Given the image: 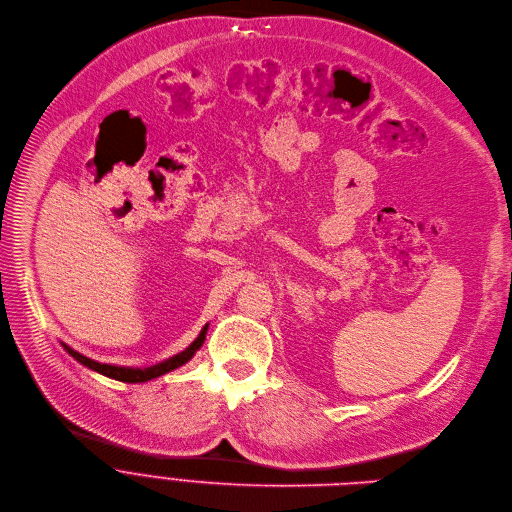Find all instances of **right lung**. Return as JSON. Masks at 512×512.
<instances>
[{
  "mask_svg": "<svg viewBox=\"0 0 512 512\" xmlns=\"http://www.w3.org/2000/svg\"><path fill=\"white\" fill-rule=\"evenodd\" d=\"M206 333H208V324L200 331V335L196 337V341H194L190 347H185L181 353H177V355H173V357H169V359H165V361H161V363H157V365L143 367V369H141V367H124V365L100 363V361H94V359H89V357L81 355L79 351L71 349V347L65 345V343H61V345L65 347V351H67L73 359H77V361H79L81 365H85L87 369L98 371V374H102V376H106V378H112V380H118V382L138 384V382L155 380V378H159V376H163V374H169V371L181 367L183 363H188V361L196 355V351L204 345Z\"/></svg>",
  "mask_w": 512,
  "mask_h": 512,
  "instance_id": "1",
  "label": "right lung"
}]
</instances>
